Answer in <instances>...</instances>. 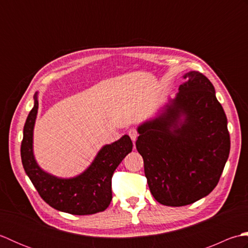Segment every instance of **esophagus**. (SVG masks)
Returning <instances> with one entry per match:
<instances>
[{"instance_id": "esophagus-1", "label": "esophagus", "mask_w": 248, "mask_h": 248, "mask_svg": "<svg viewBox=\"0 0 248 248\" xmlns=\"http://www.w3.org/2000/svg\"><path fill=\"white\" fill-rule=\"evenodd\" d=\"M129 136L131 138V140H133V143L134 141L136 140V139H138V136H139V132H138V130L136 129H134V128H132V129H130L129 130Z\"/></svg>"}]
</instances>
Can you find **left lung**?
Wrapping results in <instances>:
<instances>
[{
  "label": "left lung",
  "mask_w": 248,
  "mask_h": 248,
  "mask_svg": "<svg viewBox=\"0 0 248 248\" xmlns=\"http://www.w3.org/2000/svg\"><path fill=\"white\" fill-rule=\"evenodd\" d=\"M184 78L165 112L139 127L136 140L152 196L170 207L193 203L211 193L230 151L227 117L212 83L198 71ZM181 114L186 119L179 127Z\"/></svg>",
  "instance_id": "1"
}]
</instances>
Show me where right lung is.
I'll list each match as a JSON object with an SVG mask.
<instances>
[{
	"label": "right lung",
	"mask_w": 248,
	"mask_h": 248,
	"mask_svg": "<svg viewBox=\"0 0 248 248\" xmlns=\"http://www.w3.org/2000/svg\"><path fill=\"white\" fill-rule=\"evenodd\" d=\"M38 109L34 108L26 118L21 143V160L26 175L45 202L59 211L88 215L104 211L112 200V177L125 155L132 151V140L124 135L115 143L104 146L93 164L82 175L60 179L41 170L33 155V129Z\"/></svg>",
	"instance_id": "right-lung-1"
}]
</instances>
